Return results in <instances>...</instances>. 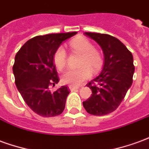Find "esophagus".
Here are the masks:
<instances>
[{
  "label": "esophagus",
  "mask_w": 149,
  "mask_h": 149,
  "mask_svg": "<svg viewBox=\"0 0 149 149\" xmlns=\"http://www.w3.org/2000/svg\"><path fill=\"white\" fill-rule=\"evenodd\" d=\"M78 88H79V87H76V86H72V85H70V86H69V89H70V91H71V92H72V91L77 90V89H78Z\"/></svg>",
  "instance_id": "34e87169"
}]
</instances>
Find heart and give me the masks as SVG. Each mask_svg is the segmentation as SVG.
I'll return each instance as SVG.
<instances>
[{
	"label": "heart",
	"instance_id": "b5f03b06",
	"mask_svg": "<svg viewBox=\"0 0 149 149\" xmlns=\"http://www.w3.org/2000/svg\"><path fill=\"white\" fill-rule=\"evenodd\" d=\"M72 51L81 55L77 69L69 68L62 74L61 81L65 84L72 86H79L90 77L91 72L96 73L100 70L103 65L102 55L93 45L84 37H79L69 43ZM53 61L58 69L65 68L67 62V54L63 47H59L53 55Z\"/></svg>",
	"mask_w": 149,
	"mask_h": 149
}]
</instances>
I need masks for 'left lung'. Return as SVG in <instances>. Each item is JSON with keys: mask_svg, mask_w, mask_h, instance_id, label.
Listing matches in <instances>:
<instances>
[{"mask_svg": "<svg viewBox=\"0 0 149 149\" xmlns=\"http://www.w3.org/2000/svg\"><path fill=\"white\" fill-rule=\"evenodd\" d=\"M84 34L101 47L104 62L100 74L87 84L92 96L83 102V106L92 115H107L118 108L132 84L133 56L116 37L96 33Z\"/></svg>", "mask_w": 149, "mask_h": 149, "instance_id": "1", "label": "left lung"}]
</instances>
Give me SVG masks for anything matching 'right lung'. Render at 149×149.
Here are the masks:
<instances>
[{
	"mask_svg": "<svg viewBox=\"0 0 149 149\" xmlns=\"http://www.w3.org/2000/svg\"><path fill=\"white\" fill-rule=\"evenodd\" d=\"M77 33L47 34L29 40L15 56V84L24 102L35 113L52 117L61 114L70 93L66 86L49 89L59 82L53 55L64 40Z\"/></svg>",
	"mask_w": 149,
	"mask_h": 149,
	"instance_id": "obj_1",
	"label": "right lung"
}]
</instances>
